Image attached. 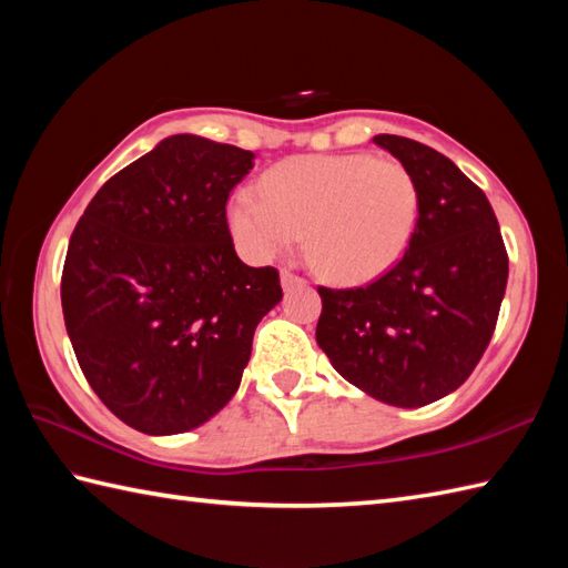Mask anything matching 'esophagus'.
I'll return each mask as SVG.
<instances>
[{
	"label": "esophagus",
	"instance_id": "esophagus-1",
	"mask_svg": "<svg viewBox=\"0 0 568 568\" xmlns=\"http://www.w3.org/2000/svg\"><path fill=\"white\" fill-rule=\"evenodd\" d=\"M281 283H283L285 291H291V287H297V285H307L305 277L293 273V271H283V273H281Z\"/></svg>",
	"mask_w": 568,
	"mask_h": 568
}]
</instances>
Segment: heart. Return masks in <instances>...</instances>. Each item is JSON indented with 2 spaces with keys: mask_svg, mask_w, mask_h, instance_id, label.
Wrapping results in <instances>:
<instances>
[{
  "mask_svg": "<svg viewBox=\"0 0 568 568\" xmlns=\"http://www.w3.org/2000/svg\"><path fill=\"white\" fill-rule=\"evenodd\" d=\"M236 190L229 226L241 251L268 261L305 229L315 268L339 283H366L403 258L419 216L413 173L388 155H297Z\"/></svg>",
  "mask_w": 568,
  "mask_h": 568,
  "instance_id": "1",
  "label": "heart"
}]
</instances>
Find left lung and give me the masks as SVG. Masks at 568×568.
<instances>
[{
    "mask_svg": "<svg viewBox=\"0 0 568 568\" xmlns=\"http://www.w3.org/2000/svg\"><path fill=\"white\" fill-rule=\"evenodd\" d=\"M415 178L419 216L390 271L364 287L320 285L317 344L339 376L381 403L422 407L454 393L484 356L508 285L488 197L425 143L381 134Z\"/></svg>",
    "mask_w": 568,
    "mask_h": 568,
    "instance_id": "8db88e82",
    "label": "left lung"
}]
</instances>
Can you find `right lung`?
<instances>
[{
	"label": "right lung",
	"instance_id": "add662e5",
	"mask_svg": "<svg viewBox=\"0 0 568 568\" xmlns=\"http://www.w3.org/2000/svg\"><path fill=\"white\" fill-rule=\"evenodd\" d=\"M253 153L178 134L112 175L70 236L60 303L84 378L143 434L200 427L232 400L273 265L236 256L226 200Z\"/></svg>",
	"mask_w": 568,
	"mask_h": 568
}]
</instances>
